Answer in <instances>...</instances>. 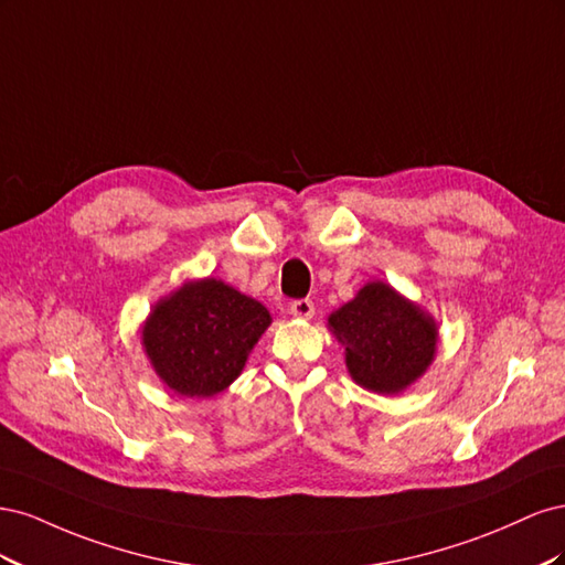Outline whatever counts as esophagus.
I'll use <instances>...</instances> for the list:
<instances>
[{
    "mask_svg": "<svg viewBox=\"0 0 565 565\" xmlns=\"http://www.w3.org/2000/svg\"><path fill=\"white\" fill-rule=\"evenodd\" d=\"M289 313H292L295 318L309 320V318H313V313H316V306H313L311 299H297V301L289 303Z\"/></svg>",
    "mask_w": 565,
    "mask_h": 565,
    "instance_id": "34e87169",
    "label": "esophagus"
}]
</instances>
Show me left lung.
<instances>
[{
	"label": "left lung",
	"mask_w": 565,
	"mask_h": 565,
	"mask_svg": "<svg viewBox=\"0 0 565 565\" xmlns=\"http://www.w3.org/2000/svg\"><path fill=\"white\" fill-rule=\"evenodd\" d=\"M328 330L344 347L351 380L380 396H398L431 367L438 322L384 280H372L328 316Z\"/></svg>",
	"instance_id": "obj_1"
}]
</instances>
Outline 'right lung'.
<instances>
[{
    "label": "right lung",
    "instance_id": "1",
    "mask_svg": "<svg viewBox=\"0 0 565 565\" xmlns=\"http://www.w3.org/2000/svg\"><path fill=\"white\" fill-rule=\"evenodd\" d=\"M270 322L262 301L224 280H185L152 303L141 347L167 388L185 398H212L241 377Z\"/></svg>",
    "mask_w": 565,
    "mask_h": 565
}]
</instances>
